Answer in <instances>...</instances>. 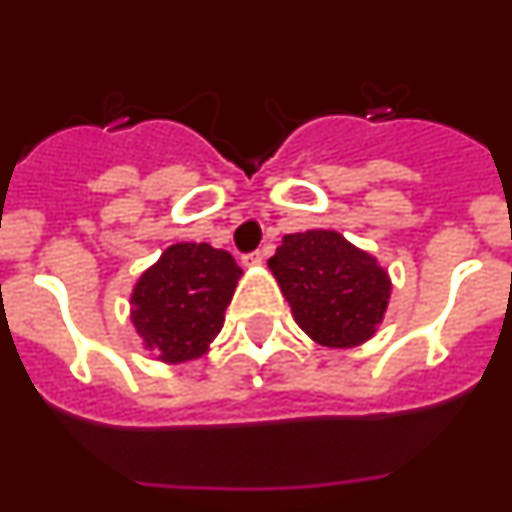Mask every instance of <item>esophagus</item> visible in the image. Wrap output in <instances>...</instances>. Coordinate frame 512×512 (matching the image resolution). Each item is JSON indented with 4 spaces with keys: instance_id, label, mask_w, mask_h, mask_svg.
I'll return each mask as SVG.
<instances>
[{
    "instance_id": "obj_1",
    "label": "esophagus",
    "mask_w": 512,
    "mask_h": 512,
    "mask_svg": "<svg viewBox=\"0 0 512 512\" xmlns=\"http://www.w3.org/2000/svg\"><path fill=\"white\" fill-rule=\"evenodd\" d=\"M262 260H265V257H262V252H250V255L242 257V265H245V267H260Z\"/></svg>"
}]
</instances>
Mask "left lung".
Instances as JSON below:
<instances>
[{
    "instance_id": "8db88e82",
    "label": "left lung",
    "mask_w": 512,
    "mask_h": 512,
    "mask_svg": "<svg viewBox=\"0 0 512 512\" xmlns=\"http://www.w3.org/2000/svg\"><path fill=\"white\" fill-rule=\"evenodd\" d=\"M267 267L289 302L294 322L322 347H361L384 322L394 287L389 272L342 232L285 235Z\"/></svg>"
}]
</instances>
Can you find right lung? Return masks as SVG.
Here are the masks:
<instances>
[{
    "mask_svg": "<svg viewBox=\"0 0 512 512\" xmlns=\"http://www.w3.org/2000/svg\"><path fill=\"white\" fill-rule=\"evenodd\" d=\"M242 270L208 242H175L131 289V324L143 349L163 364H185L210 352L225 324Z\"/></svg>",
    "mask_w": 512,
    "mask_h": 512,
    "instance_id": "1",
    "label": "right lung"
}]
</instances>
